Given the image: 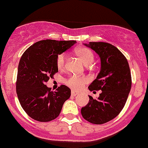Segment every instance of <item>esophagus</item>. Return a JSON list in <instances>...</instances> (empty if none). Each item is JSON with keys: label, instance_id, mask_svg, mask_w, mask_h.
Here are the masks:
<instances>
[{"label": "esophagus", "instance_id": "obj_1", "mask_svg": "<svg viewBox=\"0 0 148 148\" xmlns=\"http://www.w3.org/2000/svg\"><path fill=\"white\" fill-rule=\"evenodd\" d=\"M71 94H72V95H73V96H75V95H78V92H76L74 90H72V92H71Z\"/></svg>", "mask_w": 148, "mask_h": 148}]
</instances>
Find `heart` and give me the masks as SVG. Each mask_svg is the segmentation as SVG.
Masks as SVG:
<instances>
[{
  "mask_svg": "<svg viewBox=\"0 0 148 148\" xmlns=\"http://www.w3.org/2000/svg\"><path fill=\"white\" fill-rule=\"evenodd\" d=\"M75 53L82 62V63L86 66L90 65L94 61V53L90 49L87 47H78L75 49ZM65 63H66V55L62 53L58 56L56 59V65L58 69H62L65 66ZM87 82L88 79L86 78L79 77V76H71L66 82L67 86L74 90L78 91L81 90Z\"/></svg>",
  "mask_w": 148,
  "mask_h": 148,
  "instance_id": "obj_1",
  "label": "heart"
}]
</instances>
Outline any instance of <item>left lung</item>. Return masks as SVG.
Wrapping results in <instances>:
<instances>
[{
    "instance_id": "8db88e82",
    "label": "left lung",
    "mask_w": 148,
    "mask_h": 148,
    "mask_svg": "<svg viewBox=\"0 0 148 148\" xmlns=\"http://www.w3.org/2000/svg\"><path fill=\"white\" fill-rule=\"evenodd\" d=\"M99 56L101 69L96 79L88 86L90 91L101 90L97 99L81 109L86 121L101 125L114 119L121 112L132 88V75L127 59L118 48L104 42L83 43Z\"/></svg>"
}]
</instances>
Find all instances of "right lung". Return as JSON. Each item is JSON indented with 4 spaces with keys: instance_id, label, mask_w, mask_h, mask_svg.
Masks as SVG:
<instances>
[{
    "instance_id": "1",
    "label": "right lung",
    "mask_w": 148,
    "mask_h": 148,
    "mask_svg": "<svg viewBox=\"0 0 148 148\" xmlns=\"http://www.w3.org/2000/svg\"><path fill=\"white\" fill-rule=\"evenodd\" d=\"M76 43L75 40H45L35 42L22 55L19 62L16 90L25 112L34 120L47 122L56 119L71 95L62 85L56 92L46 86L58 72L57 56Z\"/></svg>"
}]
</instances>
